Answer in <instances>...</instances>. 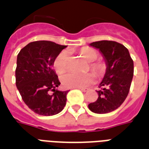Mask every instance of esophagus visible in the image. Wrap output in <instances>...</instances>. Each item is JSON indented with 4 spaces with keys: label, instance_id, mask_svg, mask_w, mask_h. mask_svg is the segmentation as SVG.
Wrapping results in <instances>:
<instances>
[{
    "label": "esophagus",
    "instance_id": "esophagus-1",
    "mask_svg": "<svg viewBox=\"0 0 149 149\" xmlns=\"http://www.w3.org/2000/svg\"><path fill=\"white\" fill-rule=\"evenodd\" d=\"M79 89L81 91H83V92H86V91H88V89L87 88H79Z\"/></svg>",
    "mask_w": 149,
    "mask_h": 149
}]
</instances>
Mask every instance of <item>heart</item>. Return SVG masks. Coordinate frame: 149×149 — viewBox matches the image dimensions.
<instances>
[{
    "label": "heart",
    "mask_w": 149,
    "mask_h": 149,
    "mask_svg": "<svg viewBox=\"0 0 149 149\" xmlns=\"http://www.w3.org/2000/svg\"><path fill=\"white\" fill-rule=\"evenodd\" d=\"M80 54L90 63V68L97 76H101L105 72L106 66L101 62H96L98 57L97 52L88 47L82 48ZM53 68L57 73H63L67 68V55L62 52L56 56L53 62ZM95 82V76L92 72L79 74L76 72H67L61 77V83L65 88H84Z\"/></svg>",
    "instance_id": "heart-1"
}]
</instances>
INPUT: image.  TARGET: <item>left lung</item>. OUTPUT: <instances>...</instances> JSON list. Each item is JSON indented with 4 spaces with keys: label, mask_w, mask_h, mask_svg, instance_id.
Listing matches in <instances>:
<instances>
[{
    "label": "left lung",
    "mask_w": 149,
    "mask_h": 149,
    "mask_svg": "<svg viewBox=\"0 0 149 149\" xmlns=\"http://www.w3.org/2000/svg\"><path fill=\"white\" fill-rule=\"evenodd\" d=\"M99 49L107 69L97 91L98 98L88 105L96 113H107L118 109L129 93L134 75V63L125 45L113 41L103 40L90 44Z\"/></svg>",
    "instance_id": "8db88e82"
}]
</instances>
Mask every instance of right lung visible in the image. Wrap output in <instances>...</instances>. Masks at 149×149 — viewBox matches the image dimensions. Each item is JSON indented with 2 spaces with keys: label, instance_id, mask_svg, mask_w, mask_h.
<instances>
[{
  "label": "right lung",
  "instance_id": "1",
  "mask_svg": "<svg viewBox=\"0 0 149 149\" xmlns=\"http://www.w3.org/2000/svg\"><path fill=\"white\" fill-rule=\"evenodd\" d=\"M65 48L50 41H36L17 55L16 86L25 104L39 115H55L65 106L69 91L57 90L60 82L52 69L55 58Z\"/></svg>",
  "mask_w": 149,
  "mask_h": 149
}]
</instances>
